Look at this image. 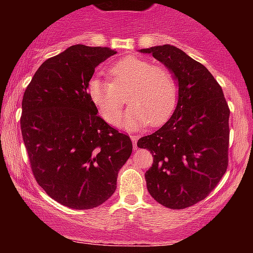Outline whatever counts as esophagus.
Listing matches in <instances>:
<instances>
[{"instance_id": "34e87169", "label": "esophagus", "mask_w": 253, "mask_h": 253, "mask_svg": "<svg viewBox=\"0 0 253 253\" xmlns=\"http://www.w3.org/2000/svg\"><path fill=\"white\" fill-rule=\"evenodd\" d=\"M130 140H132V143H133V149L135 150L136 149V141H138V136L130 134Z\"/></svg>"}]
</instances>
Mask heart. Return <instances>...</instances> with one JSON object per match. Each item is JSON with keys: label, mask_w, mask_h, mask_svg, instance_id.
<instances>
[{"label": "heart", "mask_w": 253, "mask_h": 253, "mask_svg": "<svg viewBox=\"0 0 253 253\" xmlns=\"http://www.w3.org/2000/svg\"><path fill=\"white\" fill-rule=\"evenodd\" d=\"M109 74L112 81L92 77L88 85L92 102L107 123L117 124L119 120L121 128L140 129L170 117L177 102V85L169 69L129 56L113 64ZM127 89L131 104L122 117L124 99L121 92Z\"/></svg>", "instance_id": "obj_1"}]
</instances>
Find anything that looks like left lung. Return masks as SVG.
I'll return each instance as SVG.
<instances>
[{
  "label": "left lung",
  "instance_id": "1",
  "mask_svg": "<svg viewBox=\"0 0 253 253\" xmlns=\"http://www.w3.org/2000/svg\"><path fill=\"white\" fill-rule=\"evenodd\" d=\"M139 52L164 64L178 86L171 118L136 144L153 156L152 167L145 173L146 187L164 207L183 210L206 199L225 175L229 109L213 75L185 52L172 45Z\"/></svg>",
  "mask_w": 253,
  "mask_h": 253
}]
</instances>
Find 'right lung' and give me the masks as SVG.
I'll return each instance as SVG.
<instances>
[{"label":"right lung","instance_id":"obj_1","mask_svg":"<svg viewBox=\"0 0 253 253\" xmlns=\"http://www.w3.org/2000/svg\"><path fill=\"white\" fill-rule=\"evenodd\" d=\"M115 53L70 46L39 66L22 98L20 125L36 181L72 210L106 202L132 153L129 136L98 117L88 94L95 68Z\"/></svg>","mask_w":253,"mask_h":253}]
</instances>
